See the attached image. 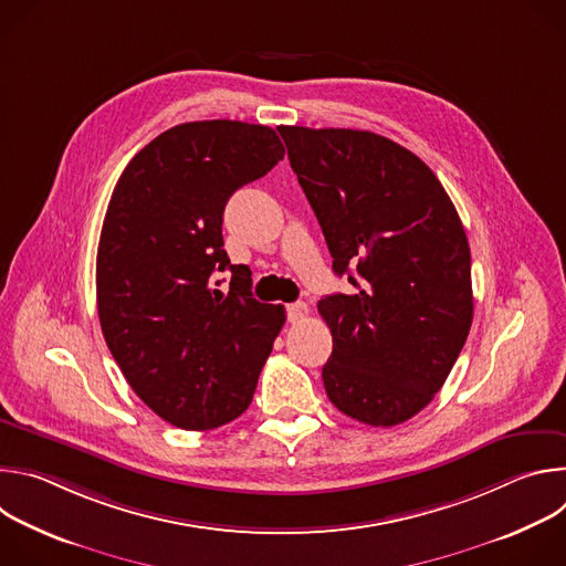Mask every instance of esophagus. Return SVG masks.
<instances>
[{"mask_svg": "<svg viewBox=\"0 0 566 566\" xmlns=\"http://www.w3.org/2000/svg\"><path fill=\"white\" fill-rule=\"evenodd\" d=\"M306 315H308V306L304 304V302H295V304H289L286 306V317H289V322H302V319H306Z\"/></svg>", "mask_w": 566, "mask_h": 566, "instance_id": "1", "label": "esophagus"}]
</instances>
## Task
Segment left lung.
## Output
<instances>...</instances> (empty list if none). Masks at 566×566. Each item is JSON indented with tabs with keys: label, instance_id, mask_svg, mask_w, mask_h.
<instances>
[{
	"label": "left lung",
	"instance_id": "left-lung-1",
	"mask_svg": "<svg viewBox=\"0 0 566 566\" xmlns=\"http://www.w3.org/2000/svg\"><path fill=\"white\" fill-rule=\"evenodd\" d=\"M277 132L334 273L356 286L317 302L334 336L322 367L327 396L360 423L398 426L443 387L472 325L461 219L423 160L385 136L297 125Z\"/></svg>",
	"mask_w": 566,
	"mask_h": 566
}]
</instances>
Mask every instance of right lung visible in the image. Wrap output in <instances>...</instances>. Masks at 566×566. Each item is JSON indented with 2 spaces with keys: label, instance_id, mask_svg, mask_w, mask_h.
Returning a JSON list of instances; mask_svg holds the SVG:
<instances>
[{
  "label": "right lung",
  "instance_id": "1",
  "mask_svg": "<svg viewBox=\"0 0 566 566\" xmlns=\"http://www.w3.org/2000/svg\"><path fill=\"white\" fill-rule=\"evenodd\" d=\"M284 158L275 129L241 120L177 125L120 175L103 221L96 295L107 347L145 406L184 430L244 412L284 325L258 302L251 269L223 251V208ZM231 271L221 294L214 272Z\"/></svg>",
  "mask_w": 566,
  "mask_h": 566
}]
</instances>
